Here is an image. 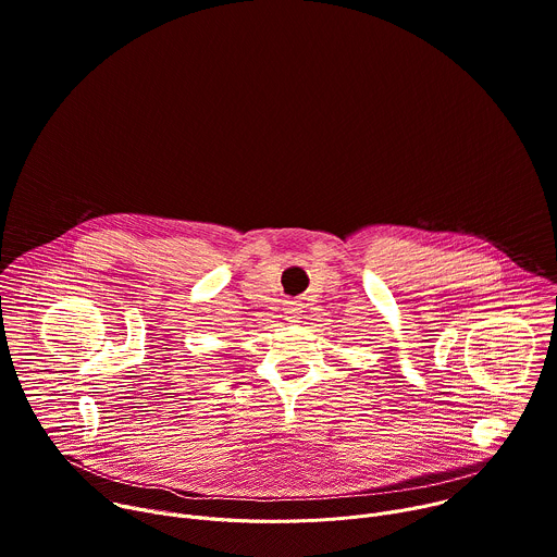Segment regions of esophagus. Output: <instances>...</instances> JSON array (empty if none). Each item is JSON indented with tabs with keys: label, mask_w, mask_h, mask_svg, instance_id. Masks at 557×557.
Here are the masks:
<instances>
[{
	"label": "esophagus",
	"mask_w": 557,
	"mask_h": 557,
	"mask_svg": "<svg viewBox=\"0 0 557 557\" xmlns=\"http://www.w3.org/2000/svg\"><path fill=\"white\" fill-rule=\"evenodd\" d=\"M301 308H304V306H301L299 301H286V306H284V314H286V319H288V321H297V319H299V314L304 312Z\"/></svg>",
	"instance_id": "obj_1"
}]
</instances>
